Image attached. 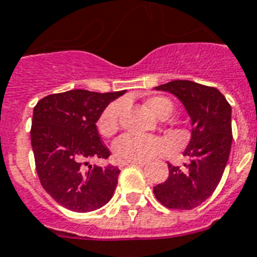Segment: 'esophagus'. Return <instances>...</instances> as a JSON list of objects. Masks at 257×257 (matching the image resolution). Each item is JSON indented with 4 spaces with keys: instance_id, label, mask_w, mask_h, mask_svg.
<instances>
[{
    "instance_id": "esophagus-1",
    "label": "esophagus",
    "mask_w": 257,
    "mask_h": 257,
    "mask_svg": "<svg viewBox=\"0 0 257 257\" xmlns=\"http://www.w3.org/2000/svg\"><path fill=\"white\" fill-rule=\"evenodd\" d=\"M122 167L125 165H137V167H144L145 161H126V163H121Z\"/></svg>"
}]
</instances>
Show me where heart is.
I'll return each mask as SVG.
<instances>
[{
	"label": "heart",
	"mask_w": 257,
	"mask_h": 257,
	"mask_svg": "<svg viewBox=\"0 0 257 257\" xmlns=\"http://www.w3.org/2000/svg\"><path fill=\"white\" fill-rule=\"evenodd\" d=\"M147 108L157 117H168L173 110V105L165 97H151L147 100ZM122 102L117 101L105 109L98 118L97 126L102 136L109 137L118 131ZM165 149V143L155 136H139L126 133L118 137L113 144V153L118 161H147L160 155Z\"/></svg>",
	"instance_id": "b5f03b06"
}]
</instances>
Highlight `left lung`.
<instances>
[{
    "mask_svg": "<svg viewBox=\"0 0 257 257\" xmlns=\"http://www.w3.org/2000/svg\"><path fill=\"white\" fill-rule=\"evenodd\" d=\"M172 93L191 118V140L183 152V167L168 164L169 176L153 187L156 199L171 209H193L215 192L229 159L232 109L225 97L212 86L175 80L156 86Z\"/></svg>",
    "mask_w": 257,
    "mask_h": 257,
    "instance_id": "1",
    "label": "left lung"
}]
</instances>
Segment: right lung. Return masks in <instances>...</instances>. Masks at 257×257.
Instances as JSON below:
<instances>
[{"label": "right lung", "mask_w": 257, "mask_h": 257, "mask_svg": "<svg viewBox=\"0 0 257 257\" xmlns=\"http://www.w3.org/2000/svg\"><path fill=\"white\" fill-rule=\"evenodd\" d=\"M113 93L73 89L49 94L33 109L30 140L42 188L60 205L74 212H92L112 199L120 169L90 165V159H108L96 122L112 101Z\"/></svg>", "instance_id": "1"}]
</instances>
